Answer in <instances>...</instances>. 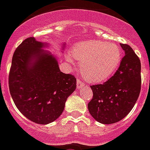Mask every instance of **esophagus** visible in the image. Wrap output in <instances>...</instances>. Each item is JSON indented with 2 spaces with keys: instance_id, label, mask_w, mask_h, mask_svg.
<instances>
[{
  "instance_id": "1",
  "label": "esophagus",
  "mask_w": 150,
  "mask_h": 150,
  "mask_svg": "<svg viewBox=\"0 0 150 150\" xmlns=\"http://www.w3.org/2000/svg\"><path fill=\"white\" fill-rule=\"evenodd\" d=\"M76 86H77V89H80L81 88H83L85 86V84H84L83 82H81V80H76Z\"/></svg>"
}]
</instances>
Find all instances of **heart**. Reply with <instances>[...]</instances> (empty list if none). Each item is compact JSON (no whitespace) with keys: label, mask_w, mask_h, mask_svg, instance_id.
<instances>
[{"label":"heart","mask_w":150,"mask_h":150,"mask_svg":"<svg viewBox=\"0 0 150 150\" xmlns=\"http://www.w3.org/2000/svg\"><path fill=\"white\" fill-rule=\"evenodd\" d=\"M121 51L117 45L98 40L79 42L66 55L67 61L81 62V72L89 83H98L108 80L116 71L121 61Z\"/></svg>","instance_id":"b5f03b06"}]
</instances>
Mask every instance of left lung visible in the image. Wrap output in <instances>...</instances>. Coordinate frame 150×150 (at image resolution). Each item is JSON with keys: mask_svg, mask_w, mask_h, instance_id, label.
<instances>
[{"mask_svg": "<svg viewBox=\"0 0 150 150\" xmlns=\"http://www.w3.org/2000/svg\"><path fill=\"white\" fill-rule=\"evenodd\" d=\"M125 57L117 71L103 84L91 86L93 97L88 104L92 117L104 125L120 121L134 108L141 89V64L130 46L120 44Z\"/></svg>", "mask_w": 150, "mask_h": 150, "instance_id": "1", "label": "left lung"}]
</instances>
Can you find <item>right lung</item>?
I'll use <instances>...</instances> for the list:
<instances>
[{
	"instance_id": "1",
	"label": "right lung",
	"mask_w": 150,
	"mask_h": 150,
	"mask_svg": "<svg viewBox=\"0 0 150 150\" xmlns=\"http://www.w3.org/2000/svg\"><path fill=\"white\" fill-rule=\"evenodd\" d=\"M62 43L61 51L65 48ZM47 42L30 37L16 49L10 75V93L16 108L29 120L48 125L57 120L76 88V78L61 72Z\"/></svg>"
}]
</instances>
